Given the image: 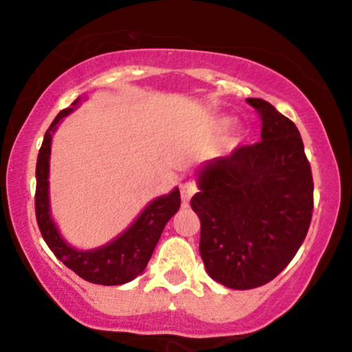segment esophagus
I'll return each instance as SVG.
<instances>
[{
    "instance_id": "obj_1",
    "label": "esophagus",
    "mask_w": 352,
    "mask_h": 352,
    "mask_svg": "<svg viewBox=\"0 0 352 352\" xmlns=\"http://www.w3.org/2000/svg\"><path fill=\"white\" fill-rule=\"evenodd\" d=\"M197 192V184L195 182H186L182 184V187H180V194H182V201L184 204H188V201H190L192 195Z\"/></svg>"
}]
</instances>
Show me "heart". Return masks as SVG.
<instances>
[{"label":"heart","mask_w":352,"mask_h":352,"mask_svg":"<svg viewBox=\"0 0 352 352\" xmlns=\"http://www.w3.org/2000/svg\"><path fill=\"white\" fill-rule=\"evenodd\" d=\"M231 126V120H228V118H221V120H217L216 123H214V129H216L217 133H223L226 129H229Z\"/></svg>","instance_id":"obj_1"}]
</instances>
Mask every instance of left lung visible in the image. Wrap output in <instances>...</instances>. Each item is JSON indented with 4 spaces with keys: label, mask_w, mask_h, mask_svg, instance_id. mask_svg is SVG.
<instances>
[{
    "label": "left lung",
    "mask_w": 352,
    "mask_h": 352,
    "mask_svg": "<svg viewBox=\"0 0 352 352\" xmlns=\"http://www.w3.org/2000/svg\"><path fill=\"white\" fill-rule=\"evenodd\" d=\"M261 142L206 162L190 206L201 219L202 261L224 287L272 282L302 246L312 221L314 180L294 121L263 99Z\"/></svg>",
    "instance_id": "obj_1"
}]
</instances>
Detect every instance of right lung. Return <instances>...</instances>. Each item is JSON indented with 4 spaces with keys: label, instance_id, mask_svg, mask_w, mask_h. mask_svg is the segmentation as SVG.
Here are the masks:
<instances>
[{
    "label": "right lung",
    "instance_id": "obj_1",
    "mask_svg": "<svg viewBox=\"0 0 352 352\" xmlns=\"http://www.w3.org/2000/svg\"><path fill=\"white\" fill-rule=\"evenodd\" d=\"M79 99L67 109H62L52 121L50 128L43 136L42 148L36 158V190H35V214L40 232L47 246L55 256L80 278L98 285H123L135 280L146 268L155 246L160 239L162 231L170 217L179 210L180 192L173 188L170 194L155 199L145 207L138 219L123 234L91 251H79L62 239L50 217L49 204V158L52 133L64 116L72 113Z\"/></svg>",
    "mask_w": 352,
    "mask_h": 352
}]
</instances>
